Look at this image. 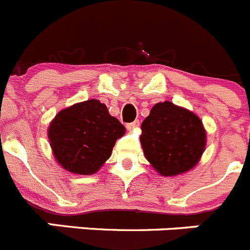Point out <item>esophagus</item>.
Wrapping results in <instances>:
<instances>
[{
  "label": "esophagus",
  "instance_id": "esophagus-1",
  "mask_svg": "<svg viewBox=\"0 0 250 250\" xmlns=\"http://www.w3.org/2000/svg\"><path fill=\"white\" fill-rule=\"evenodd\" d=\"M140 126V121L139 120H135L132 121V123H129L126 124V129L130 130V131H132V130L137 129V127Z\"/></svg>",
  "mask_w": 250,
  "mask_h": 250
}]
</instances>
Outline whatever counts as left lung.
Masks as SVG:
<instances>
[{
	"label": "left lung",
	"instance_id": "left-lung-1",
	"mask_svg": "<svg viewBox=\"0 0 250 250\" xmlns=\"http://www.w3.org/2000/svg\"><path fill=\"white\" fill-rule=\"evenodd\" d=\"M147 161L165 177L188 172L199 162L206 145L203 121L170 102L157 103L141 125Z\"/></svg>",
	"mask_w": 250,
	"mask_h": 250
}]
</instances>
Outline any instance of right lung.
I'll list each match as a JSON object with an SVG mask.
<instances>
[{
    "label": "right lung",
    "mask_w": 250,
    "mask_h": 250,
    "mask_svg": "<svg viewBox=\"0 0 250 250\" xmlns=\"http://www.w3.org/2000/svg\"><path fill=\"white\" fill-rule=\"evenodd\" d=\"M125 127L97 99L61 110L51 121L49 140L56 161L75 174H93L110 157Z\"/></svg>",
    "instance_id": "obj_1"
}]
</instances>
